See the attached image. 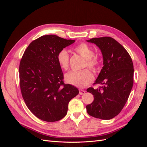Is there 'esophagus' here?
<instances>
[{
  "instance_id": "1",
  "label": "esophagus",
  "mask_w": 147,
  "mask_h": 147,
  "mask_svg": "<svg viewBox=\"0 0 147 147\" xmlns=\"http://www.w3.org/2000/svg\"><path fill=\"white\" fill-rule=\"evenodd\" d=\"M84 93H85V91L83 90H81V89H80V90H79V94L82 95V94H84Z\"/></svg>"
}]
</instances>
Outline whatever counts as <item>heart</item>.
<instances>
[{
  "label": "heart",
  "mask_w": 147,
  "mask_h": 147,
  "mask_svg": "<svg viewBox=\"0 0 147 147\" xmlns=\"http://www.w3.org/2000/svg\"><path fill=\"white\" fill-rule=\"evenodd\" d=\"M74 50L85 59L84 67H88L93 71L97 70L99 65V60L98 57L94 55V50L91 47L86 43H82L75 47ZM57 59L62 69L65 70L69 69V55L66 50H63L59 51L57 56ZM65 79L68 83L75 86L84 88L92 82L94 76L90 70L85 69L80 72H70L65 75Z\"/></svg>",
  "instance_id": "obj_1"
}]
</instances>
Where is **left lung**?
<instances>
[{"mask_svg":"<svg viewBox=\"0 0 147 147\" xmlns=\"http://www.w3.org/2000/svg\"><path fill=\"white\" fill-rule=\"evenodd\" d=\"M88 42L99 48L103 56L102 69L94 84L102 86L87 89L94 100L86 106L88 113L102 119L118 115L129 96L134 83V66L130 55L121 44L110 37L93 38Z\"/></svg>","mask_w":147,"mask_h":147,"instance_id":"left-lung-1","label":"left lung"}]
</instances>
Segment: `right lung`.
Segmentation results:
<instances>
[{"label": "right lung", "mask_w": 147, "mask_h": 147, "mask_svg": "<svg viewBox=\"0 0 147 147\" xmlns=\"http://www.w3.org/2000/svg\"><path fill=\"white\" fill-rule=\"evenodd\" d=\"M75 42L55 35H47L31 42L20 61V84L28 108L43 121L55 122L67 113L70 100L78 90L64 84L57 59L59 52Z\"/></svg>", "instance_id": "add662e5"}]
</instances>
